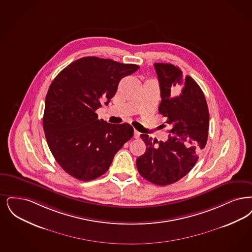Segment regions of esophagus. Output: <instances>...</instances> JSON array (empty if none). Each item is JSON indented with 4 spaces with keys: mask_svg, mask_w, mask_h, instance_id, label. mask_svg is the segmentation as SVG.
I'll use <instances>...</instances> for the list:
<instances>
[{
    "mask_svg": "<svg viewBox=\"0 0 252 252\" xmlns=\"http://www.w3.org/2000/svg\"><path fill=\"white\" fill-rule=\"evenodd\" d=\"M140 135H141V133H140L139 131H134V138H135V139H139V138H140Z\"/></svg>",
    "mask_w": 252,
    "mask_h": 252,
    "instance_id": "34e87169",
    "label": "esophagus"
}]
</instances>
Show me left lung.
<instances>
[{
  "mask_svg": "<svg viewBox=\"0 0 252 252\" xmlns=\"http://www.w3.org/2000/svg\"><path fill=\"white\" fill-rule=\"evenodd\" d=\"M161 92L158 111L171 126L167 141L141 134L146 151L137 158V169L147 181L167 186L180 180L198 161L209 129L204 94L190 76L171 63L154 64Z\"/></svg>",
  "mask_w": 252,
  "mask_h": 252,
  "instance_id": "left-lung-1",
  "label": "left lung"
}]
</instances>
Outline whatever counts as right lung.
<instances>
[{
    "label": "right lung",
    "instance_id": "obj_1",
    "mask_svg": "<svg viewBox=\"0 0 252 252\" xmlns=\"http://www.w3.org/2000/svg\"><path fill=\"white\" fill-rule=\"evenodd\" d=\"M140 68L94 56L63 68L51 82L43 128L55 160L71 176L90 181L109 170L115 154L133 136L129 124L98 120L95 111L110 103L124 77Z\"/></svg>",
    "mask_w": 252,
    "mask_h": 252
}]
</instances>
